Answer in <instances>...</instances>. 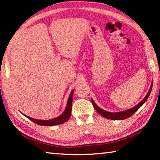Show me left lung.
Instances as JSON below:
<instances>
[{
    "mask_svg": "<svg viewBox=\"0 0 160 160\" xmlns=\"http://www.w3.org/2000/svg\"><path fill=\"white\" fill-rule=\"evenodd\" d=\"M152 82L151 83L150 89H149V91H148L147 94L146 95V96L144 97V99L142 100L140 103L138 104L136 106H135L134 107L129 108V109L126 110V111L116 112V113H112V112H108V111H107L105 110H103L102 108H100L96 103H95V102L93 101L92 98H91V102H92L95 109H96L98 113H99L100 115H102V117H104L105 118H107V119H109V120H125V119L132 116V115H133L135 112H136L139 109V108H140L142 106V105H143L146 102V101L147 100L149 96H150L151 90H152Z\"/></svg>",
    "mask_w": 160,
    "mask_h": 160,
    "instance_id": "obj_1",
    "label": "left lung"
}]
</instances>
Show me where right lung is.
I'll use <instances>...</instances> for the list:
<instances>
[{
	"mask_svg": "<svg viewBox=\"0 0 160 160\" xmlns=\"http://www.w3.org/2000/svg\"><path fill=\"white\" fill-rule=\"evenodd\" d=\"M74 90L71 91V92L69 95V97L68 98L67 102V106L65 109H64L63 113L59 115L58 117L51 119V120H37V119L32 118L31 117H29L28 115L23 114L25 117L29 119L30 120L34 122V123L41 125V126H47V127H52V126H56L63 124L64 122H67L69 120L71 113V105H72V101H73V94Z\"/></svg>",
	"mask_w": 160,
	"mask_h": 160,
	"instance_id": "add662e5",
	"label": "right lung"
}]
</instances>
